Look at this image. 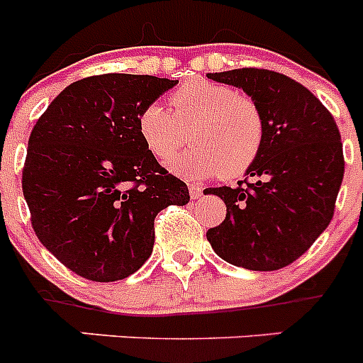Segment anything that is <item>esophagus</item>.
Instances as JSON below:
<instances>
[{
    "instance_id": "1",
    "label": "esophagus",
    "mask_w": 363,
    "mask_h": 363,
    "mask_svg": "<svg viewBox=\"0 0 363 363\" xmlns=\"http://www.w3.org/2000/svg\"><path fill=\"white\" fill-rule=\"evenodd\" d=\"M201 191L203 189L200 187V185H189V194H191L192 200H196V198L201 196Z\"/></svg>"
}]
</instances>
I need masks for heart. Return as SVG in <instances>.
Here are the masks:
<instances>
[{
  "label": "heart",
  "instance_id": "heart-1",
  "mask_svg": "<svg viewBox=\"0 0 363 363\" xmlns=\"http://www.w3.org/2000/svg\"><path fill=\"white\" fill-rule=\"evenodd\" d=\"M172 112L149 104L138 114V133L160 162L184 145L186 129L197 143L173 159L169 171L184 178L240 176L256 162L264 145L265 125L258 105L234 89L207 79H192L169 98Z\"/></svg>",
  "mask_w": 363,
  "mask_h": 363
}]
</instances>
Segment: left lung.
I'll return each instance as SVG.
<instances>
[{"mask_svg":"<svg viewBox=\"0 0 363 363\" xmlns=\"http://www.w3.org/2000/svg\"><path fill=\"white\" fill-rule=\"evenodd\" d=\"M207 78L242 89L265 125L247 179L203 191L227 207L207 240L236 267L278 271L300 258L333 220L345 165L338 127L309 89L274 70L234 69Z\"/></svg>","mask_w":363,"mask_h":363,"instance_id":"8db88e82","label":"left lung"}]
</instances>
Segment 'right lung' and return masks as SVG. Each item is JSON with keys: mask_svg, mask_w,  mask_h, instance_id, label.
<instances>
[{"mask_svg": "<svg viewBox=\"0 0 363 363\" xmlns=\"http://www.w3.org/2000/svg\"><path fill=\"white\" fill-rule=\"evenodd\" d=\"M178 79L101 74L54 98L28 138L23 196L32 229L67 269L92 281L130 277L149 259L154 218L189 203L156 162L138 114Z\"/></svg>", "mask_w": 363, "mask_h": 363, "instance_id": "1", "label": "right lung"}]
</instances>
